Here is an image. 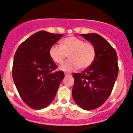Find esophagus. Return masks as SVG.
I'll use <instances>...</instances> for the list:
<instances>
[{
	"instance_id": "1",
	"label": "esophagus",
	"mask_w": 133,
	"mask_h": 133,
	"mask_svg": "<svg viewBox=\"0 0 133 133\" xmlns=\"http://www.w3.org/2000/svg\"><path fill=\"white\" fill-rule=\"evenodd\" d=\"M64 75H65V77H67V76H71L70 75L68 74V73H65V74H64Z\"/></svg>"
}]
</instances>
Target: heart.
<instances>
[{
  "instance_id": "obj_1",
  "label": "heart",
  "mask_w": 133,
  "mask_h": 133,
  "mask_svg": "<svg viewBox=\"0 0 133 133\" xmlns=\"http://www.w3.org/2000/svg\"><path fill=\"white\" fill-rule=\"evenodd\" d=\"M60 45L54 44L51 46L49 55L51 58L58 64H62L68 55L69 60L59 67V69L62 71L69 73L78 68L87 69L92 65L96 58V51L95 45L75 36H70L62 40Z\"/></svg>"
}]
</instances>
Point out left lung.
<instances>
[{
    "label": "left lung",
    "mask_w": 133,
    "mask_h": 133,
    "mask_svg": "<svg viewBox=\"0 0 133 133\" xmlns=\"http://www.w3.org/2000/svg\"><path fill=\"white\" fill-rule=\"evenodd\" d=\"M95 45L96 55L89 68L81 73H73L72 95L75 103L85 110L101 106L111 95L118 74L115 49L96 33L81 34Z\"/></svg>",
    "instance_id": "left-lung-1"
}]
</instances>
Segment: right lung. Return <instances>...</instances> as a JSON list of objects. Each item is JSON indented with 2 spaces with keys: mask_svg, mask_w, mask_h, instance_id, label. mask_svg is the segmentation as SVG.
I'll return each mask as SVG.
<instances>
[{
  "mask_svg": "<svg viewBox=\"0 0 133 133\" xmlns=\"http://www.w3.org/2000/svg\"><path fill=\"white\" fill-rule=\"evenodd\" d=\"M41 31L24 41L16 51L12 69L15 86L22 100L31 108L41 109L55 97L64 78L49 55L51 46L62 37Z\"/></svg>",
  "mask_w": 133,
  "mask_h": 133,
  "instance_id": "add662e5",
  "label": "right lung"
}]
</instances>
